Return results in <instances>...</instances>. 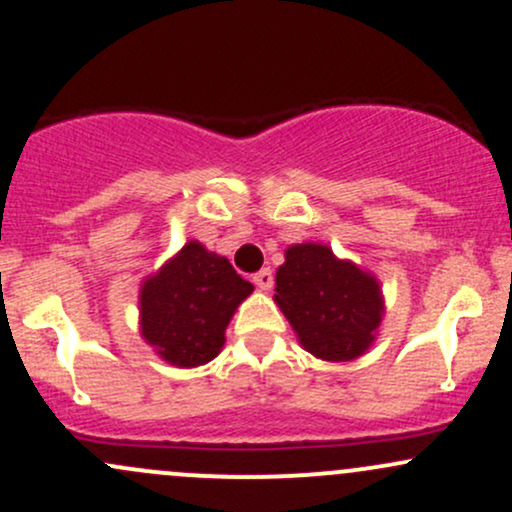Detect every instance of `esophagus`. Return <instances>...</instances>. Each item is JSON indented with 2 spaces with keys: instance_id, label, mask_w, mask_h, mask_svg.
Returning <instances> with one entry per match:
<instances>
[{
  "instance_id": "esophagus-1",
  "label": "esophagus",
  "mask_w": 512,
  "mask_h": 512,
  "mask_svg": "<svg viewBox=\"0 0 512 512\" xmlns=\"http://www.w3.org/2000/svg\"><path fill=\"white\" fill-rule=\"evenodd\" d=\"M252 281H255L257 289L269 291V289H272V284H274V274H272V269H260V272H257L255 276H252Z\"/></svg>"
}]
</instances>
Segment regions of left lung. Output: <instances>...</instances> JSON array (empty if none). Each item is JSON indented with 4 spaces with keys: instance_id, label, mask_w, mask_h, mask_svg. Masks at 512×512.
<instances>
[{
    "instance_id": "1",
    "label": "left lung",
    "mask_w": 512,
    "mask_h": 512,
    "mask_svg": "<svg viewBox=\"0 0 512 512\" xmlns=\"http://www.w3.org/2000/svg\"><path fill=\"white\" fill-rule=\"evenodd\" d=\"M274 291L298 342L322 361H354L366 354L383 322L378 279L320 243L286 250Z\"/></svg>"
}]
</instances>
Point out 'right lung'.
Returning a JSON list of instances; mask_svg holds the SVG:
<instances>
[{"instance_id": "add662e5", "label": "right lung", "mask_w": 512, "mask_h": 512, "mask_svg": "<svg viewBox=\"0 0 512 512\" xmlns=\"http://www.w3.org/2000/svg\"><path fill=\"white\" fill-rule=\"evenodd\" d=\"M252 289L226 257L190 240L173 260L144 279L139 330L170 366H202L219 356L228 322Z\"/></svg>"}]
</instances>
